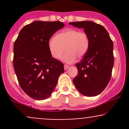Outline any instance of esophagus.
Segmentation results:
<instances>
[{
    "instance_id": "1",
    "label": "esophagus",
    "mask_w": 129,
    "mask_h": 129,
    "mask_svg": "<svg viewBox=\"0 0 129 129\" xmlns=\"http://www.w3.org/2000/svg\"><path fill=\"white\" fill-rule=\"evenodd\" d=\"M69 67V65H67V64H65V65H64V69L66 70Z\"/></svg>"
}]
</instances>
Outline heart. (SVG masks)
I'll list each match as a JSON object with an SVG mask.
<instances>
[{
  "label": "heart",
  "mask_w": 129,
  "mask_h": 129,
  "mask_svg": "<svg viewBox=\"0 0 129 129\" xmlns=\"http://www.w3.org/2000/svg\"><path fill=\"white\" fill-rule=\"evenodd\" d=\"M90 46V39L85 31L70 28L59 33L48 42V49L53 58L61 57L66 48L67 52L62 59L67 63L73 62L85 55Z\"/></svg>",
  "instance_id": "obj_1"
}]
</instances>
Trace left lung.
<instances>
[{
    "mask_svg": "<svg viewBox=\"0 0 129 129\" xmlns=\"http://www.w3.org/2000/svg\"><path fill=\"white\" fill-rule=\"evenodd\" d=\"M70 24L84 28L90 39L88 51L76 64L78 73L73 80V84L83 95L95 96L106 88L112 76L113 41L101 25L91 21L73 22Z\"/></svg>",
    "mask_w": 129,
    "mask_h": 129,
    "instance_id": "8db88e82",
    "label": "left lung"
}]
</instances>
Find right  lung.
<instances>
[{
    "instance_id": "add662e5",
    "label": "right lung",
    "mask_w": 129,
    "mask_h": 129,
    "mask_svg": "<svg viewBox=\"0 0 129 129\" xmlns=\"http://www.w3.org/2000/svg\"><path fill=\"white\" fill-rule=\"evenodd\" d=\"M64 26L60 21H35L19 32L14 44L13 66L19 85L34 100H44L57 85L63 64L48 49L50 38Z\"/></svg>"
}]
</instances>
